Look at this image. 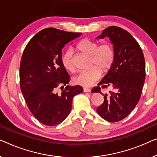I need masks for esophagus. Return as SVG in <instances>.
<instances>
[{
	"label": "esophagus",
	"mask_w": 157,
	"mask_h": 157,
	"mask_svg": "<svg viewBox=\"0 0 157 157\" xmlns=\"http://www.w3.org/2000/svg\"><path fill=\"white\" fill-rule=\"evenodd\" d=\"M83 90L85 92H91V89H90V88H84Z\"/></svg>",
	"instance_id": "34e87169"
}]
</instances>
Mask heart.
<instances>
[{
    "label": "heart",
    "instance_id": "obj_1",
    "mask_svg": "<svg viewBox=\"0 0 157 157\" xmlns=\"http://www.w3.org/2000/svg\"><path fill=\"white\" fill-rule=\"evenodd\" d=\"M77 48L79 51L90 56V65L94 67L79 72L74 78V82L83 87H90L100 79L101 71L106 72L112 67L115 57L114 50L109 43L98 45L96 41L88 38L79 41ZM61 62L63 67L68 71L75 72L71 50H67L64 52L61 57Z\"/></svg>",
    "mask_w": 157,
    "mask_h": 157
}]
</instances>
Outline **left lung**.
<instances>
[{
    "instance_id": "8db88e82",
    "label": "left lung",
    "mask_w": 157,
    "mask_h": 157,
    "mask_svg": "<svg viewBox=\"0 0 157 157\" xmlns=\"http://www.w3.org/2000/svg\"><path fill=\"white\" fill-rule=\"evenodd\" d=\"M109 37L114 50V63L107 75L92 90L112 87L115 92L104 94V102L97 112L104 120L116 122L131 113L140 100L145 80V60L137 41L127 30L110 26L97 38Z\"/></svg>"
}]
</instances>
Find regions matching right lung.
Segmentation results:
<instances>
[{
  "label": "right lung",
  "instance_id": "obj_1",
  "mask_svg": "<svg viewBox=\"0 0 157 157\" xmlns=\"http://www.w3.org/2000/svg\"><path fill=\"white\" fill-rule=\"evenodd\" d=\"M81 35L45 28L24 50L20 65L21 92L30 111L43 124L51 127L65 120L71 110L72 98L83 92L79 85H67L70 76L61 62L62 49ZM58 86L60 94L56 92Z\"/></svg>",
  "mask_w": 157,
  "mask_h": 157
}]
</instances>
